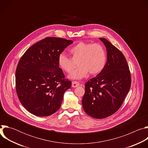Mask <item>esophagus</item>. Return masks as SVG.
Returning a JSON list of instances; mask_svg holds the SVG:
<instances>
[{
	"label": "esophagus",
	"instance_id": "esophagus-1",
	"mask_svg": "<svg viewBox=\"0 0 148 148\" xmlns=\"http://www.w3.org/2000/svg\"><path fill=\"white\" fill-rule=\"evenodd\" d=\"M72 87H74V88H75V87H77L79 86V83L78 82H77V81H73L72 82Z\"/></svg>",
	"mask_w": 148,
	"mask_h": 148
}]
</instances>
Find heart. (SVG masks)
<instances>
[{"label":"heart","mask_w":148,"mask_h":148,"mask_svg":"<svg viewBox=\"0 0 148 148\" xmlns=\"http://www.w3.org/2000/svg\"><path fill=\"white\" fill-rule=\"evenodd\" d=\"M70 53L73 60L61 53L58 57V64L62 70L70 73L76 67L74 61H78V68L69 75L72 79H82L88 73L92 75L98 74L106 63V53L98 43L79 42L70 49Z\"/></svg>","instance_id":"obj_1"}]
</instances>
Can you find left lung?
<instances>
[{
    "mask_svg": "<svg viewBox=\"0 0 148 148\" xmlns=\"http://www.w3.org/2000/svg\"><path fill=\"white\" fill-rule=\"evenodd\" d=\"M107 49V61L102 70L85 85L83 109L90 116L102 119L121 107L130 91L131 77L123 54L107 39L99 38Z\"/></svg>",
    "mask_w": 148,
    "mask_h": 148,
    "instance_id": "1",
    "label": "left lung"
}]
</instances>
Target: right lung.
Returning a JSON list of instances; mask_svg holds the SVG:
<instances>
[{
  "label": "right lung",
  "instance_id": "add662e5",
  "mask_svg": "<svg viewBox=\"0 0 148 148\" xmlns=\"http://www.w3.org/2000/svg\"><path fill=\"white\" fill-rule=\"evenodd\" d=\"M73 43L62 38L46 37L20 58L16 70V90L20 102L31 114L47 116L60 108L71 82L65 79L58 57Z\"/></svg>",
  "mask_w": 148,
  "mask_h": 148
}]
</instances>
